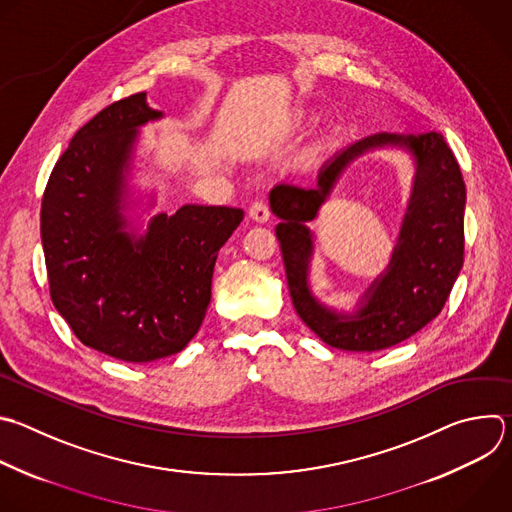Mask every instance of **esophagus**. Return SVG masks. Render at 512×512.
I'll return each instance as SVG.
<instances>
[{
    "label": "esophagus",
    "mask_w": 512,
    "mask_h": 512,
    "mask_svg": "<svg viewBox=\"0 0 512 512\" xmlns=\"http://www.w3.org/2000/svg\"><path fill=\"white\" fill-rule=\"evenodd\" d=\"M249 217L255 221V223H267L271 219V211L267 207L265 201H255L251 207H249Z\"/></svg>",
    "instance_id": "esophagus-1"
}]
</instances>
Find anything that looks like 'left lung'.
Returning <instances> with one entry per match:
<instances>
[{"instance_id": "left-lung-1", "label": "left lung", "mask_w": 512, "mask_h": 512, "mask_svg": "<svg viewBox=\"0 0 512 512\" xmlns=\"http://www.w3.org/2000/svg\"><path fill=\"white\" fill-rule=\"evenodd\" d=\"M384 145L408 149L417 162L415 187L399 243L387 271L369 288L354 314L319 304L308 287L312 220L343 170L364 151ZM466 189L460 166L438 132L366 136L329 158L315 187L275 185L269 193L293 307L303 323L331 348L378 352L392 348L444 307L464 261Z\"/></svg>"}]
</instances>
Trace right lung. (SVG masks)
I'll use <instances>...</instances> for the list:
<instances>
[{
  "label": "right lung",
  "mask_w": 512,
  "mask_h": 512,
  "mask_svg": "<svg viewBox=\"0 0 512 512\" xmlns=\"http://www.w3.org/2000/svg\"><path fill=\"white\" fill-rule=\"evenodd\" d=\"M162 118L146 92L100 110L56 162L42 199L50 295L80 342L144 364L179 354L197 335L219 249L241 209L185 205L158 213L144 235L122 215L138 128Z\"/></svg>",
  "instance_id": "1"
}]
</instances>
